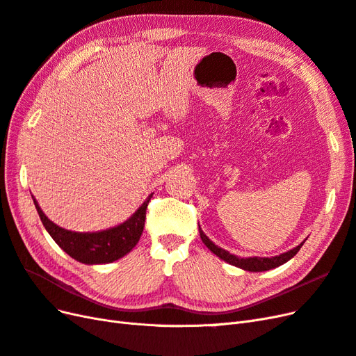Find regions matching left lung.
Instances as JSON below:
<instances>
[{"instance_id": "obj_1", "label": "left lung", "mask_w": 356, "mask_h": 356, "mask_svg": "<svg viewBox=\"0 0 356 356\" xmlns=\"http://www.w3.org/2000/svg\"><path fill=\"white\" fill-rule=\"evenodd\" d=\"M199 233H200V239L202 242L208 246V250H211L215 255L220 257L221 260L227 261L229 264L232 266H236L239 268H243V270H248V272H266V270H270V268H275V267H279L282 266L284 263H286L288 260H291L298 251L300 248L303 246L305 242H301L298 246H296L294 250H289L288 252H284L281 255H276V257H248V258H241L238 255H233L230 254L229 251L222 250V248L215 245L207 234L203 233V230L200 229L199 225Z\"/></svg>"}]
</instances>
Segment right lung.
<instances>
[{
    "label": "right lung",
    "instance_id": "add662e5",
    "mask_svg": "<svg viewBox=\"0 0 356 356\" xmlns=\"http://www.w3.org/2000/svg\"><path fill=\"white\" fill-rule=\"evenodd\" d=\"M152 196L153 195H149L132 217L123 224L95 233H79L62 229L46 217L35 199L34 204L40 215V220L51 236V239L74 260L84 264H106L124 257L138 243L144 230L145 212Z\"/></svg>",
    "mask_w": 356,
    "mask_h": 356
}]
</instances>
